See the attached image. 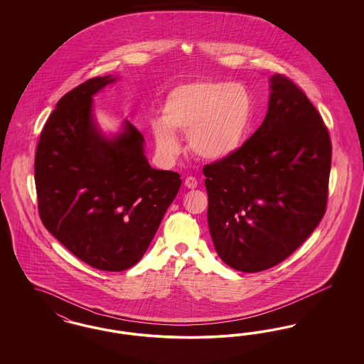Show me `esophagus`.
Instances as JSON below:
<instances>
[{"label": "esophagus", "instance_id": "obj_1", "mask_svg": "<svg viewBox=\"0 0 364 364\" xmlns=\"http://www.w3.org/2000/svg\"><path fill=\"white\" fill-rule=\"evenodd\" d=\"M184 186L187 187V188H190V190H193V188H196L198 187V180L195 178V177H187L186 178V181H184Z\"/></svg>", "mask_w": 364, "mask_h": 364}]
</instances>
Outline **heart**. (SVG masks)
Masks as SVG:
<instances>
[{
    "instance_id": "heart-1",
    "label": "heart",
    "mask_w": 364,
    "mask_h": 364,
    "mask_svg": "<svg viewBox=\"0 0 364 364\" xmlns=\"http://www.w3.org/2000/svg\"><path fill=\"white\" fill-rule=\"evenodd\" d=\"M250 91L239 83L198 80L172 88L161 107V122H153L158 151H178L174 134L187 135L188 150L203 161L220 162L242 147L252 122Z\"/></svg>"
}]
</instances>
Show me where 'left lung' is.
Segmentation results:
<instances>
[{
  "label": "left lung",
  "instance_id": "obj_1",
  "mask_svg": "<svg viewBox=\"0 0 364 364\" xmlns=\"http://www.w3.org/2000/svg\"><path fill=\"white\" fill-rule=\"evenodd\" d=\"M269 82L267 113L255 134L233 156L203 168L214 248L244 273L287 259L328 203V128L291 79L276 73Z\"/></svg>",
  "mask_w": 364,
  "mask_h": 364
}]
</instances>
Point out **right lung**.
I'll return each instance as SVG.
<instances>
[{
	"label": "right lung",
	"instance_id": "1",
	"mask_svg": "<svg viewBox=\"0 0 364 364\" xmlns=\"http://www.w3.org/2000/svg\"><path fill=\"white\" fill-rule=\"evenodd\" d=\"M117 76L90 79L55 105L35 154V186L45 228L70 252L104 272L136 264L181 186L180 174L158 171L144 139L124 120L106 136L92 97Z\"/></svg>",
	"mask_w": 364,
	"mask_h": 364
}]
</instances>
